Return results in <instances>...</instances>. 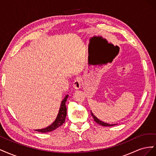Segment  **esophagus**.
Returning a JSON list of instances; mask_svg holds the SVG:
<instances>
[{
    "instance_id": "esophagus-1",
    "label": "esophagus",
    "mask_w": 156,
    "mask_h": 156,
    "mask_svg": "<svg viewBox=\"0 0 156 156\" xmlns=\"http://www.w3.org/2000/svg\"><path fill=\"white\" fill-rule=\"evenodd\" d=\"M81 78L80 77H77L73 81V87L75 89H79L81 88Z\"/></svg>"
}]
</instances>
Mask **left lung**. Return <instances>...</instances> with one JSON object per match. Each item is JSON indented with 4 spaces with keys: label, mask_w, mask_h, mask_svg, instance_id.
Returning <instances> with one entry per match:
<instances>
[{
    "label": "left lung",
    "mask_w": 156,
    "mask_h": 156,
    "mask_svg": "<svg viewBox=\"0 0 156 156\" xmlns=\"http://www.w3.org/2000/svg\"><path fill=\"white\" fill-rule=\"evenodd\" d=\"M90 112H91V115H92L93 119H94V120L95 121L96 123H98V124H100V125L103 126H113L115 125V124H107V123H105V122H103L99 120L96 116H94V115L92 112V111H90Z\"/></svg>",
    "instance_id": "left-lung-1"
}]
</instances>
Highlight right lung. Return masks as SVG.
<instances>
[{
  "label": "right lung",
  "instance_id": "1",
  "mask_svg": "<svg viewBox=\"0 0 156 156\" xmlns=\"http://www.w3.org/2000/svg\"><path fill=\"white\" fill-rule=\"evenodd\" d=\"M68 98V95H66L63 99L62 102H61V105L60 107V109L58 113V115L56 116L55 120L53 122V123L48 127H45V128L36 129V131L41 132V133H48V132L52 131L56 129V128H58V127H59L64 123L66 117V115H67V108H66V102L67 101Z\"/></svg>",
  "mask_w": 156,
  "mask_h": 156
}]
</instances>
